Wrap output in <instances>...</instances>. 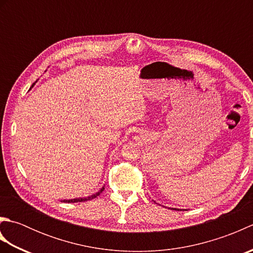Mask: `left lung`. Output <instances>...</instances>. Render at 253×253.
Here are the masks:
<instances>
[{"instance_id": "8db88e82", "label": "left lung", "mask_w": 253, "mask_h": 253, "mask_svg": "<svg viewBox=\"0 0 253 253\" xmlns=\"http://www.w3.org/2000/svg\"><path fill=\"white\" fill-rule=\"evenodd\" d=\"M173 210H176V211H177V210H178V209H173ZM178 211H179V210H178Z\"/></svg>"}]
</instances>
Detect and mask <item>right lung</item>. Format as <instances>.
Returning <instances> with one entry per match:
<instances>
[{
	"instance_id": "obj_1",
	"label": "right lung",
	"mask_w": 253,
	"mask_h": 253,
	"mask_svg": "<svg viewBox=\"0 0 253 253\" xmlns=\"http://www.w3.org/2000/svg\"><path fill=\"white\" fill-rule=\"evenodd\" d=\"M32 84V85H34ZM104 190V187H102L101 188V190L100 191H98V192H95L94 195H92V196H90V197H87V198H77V199H71V200H63V202H66V203H75V202H84V201H87V200H92V199H94V198H96L98 197L100 193Z\"/></svg>"
}]
</instances>
